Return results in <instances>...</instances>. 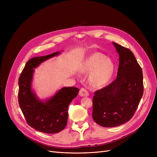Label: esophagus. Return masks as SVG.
<instances>
[{
  "instance_id": "esophagus-1",
  "label": "esophagus",
  "mask_w": 157,
  "mask_h": 157,
  "mask_svg": "<svg viewBox=\"0 0 157 157\" xmlns=\"http://www.w3.org/2000/svg\"><path fill=\"white\" fill-rule=\"evenodd\" d=\"M79 95L80 96H89V93L88 92V90L85 88H81L79 92Z\"/></svg>"
}]
</instances>
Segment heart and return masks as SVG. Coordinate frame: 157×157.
<instances>
[{"label": "heart", "instance_id": "1", "mask_svg": "<svg viewBox=\"0 0 157 157\" xmlns=\"http://www.w3.org/2000/svg\"><path fill=\"white\" fill-rule=\"evenodd\" d=\"M80 71L90 73L88 82L93 87H101L111 79L114 72L113 61L101 53L92 54L84 61Z\"/></svg>", "mask_w": 157, "mask_h": 157}]
</instances>
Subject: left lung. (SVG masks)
Instances as JSON below:
<instances>
[{
  "label": "left lung",
  "mask_w": 157,
  "mask_h": 157,
  "mask_svg": "<svg viewBox=\"0 0 157 157\" xmlns=\"http://www.w3.org/2000/svg\"><path fill=\"white\" fill-rule=\"evenodd\" d=\"M119 55L116 79L94 92L92 117L103 127H115L129 121L144 94L143 73L132 52L113 42Z\"/></svg>",
  "instance_id": "obj_1"
}]
</instances>
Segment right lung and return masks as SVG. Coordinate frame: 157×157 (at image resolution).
Here are the masks:
<instances>
[{
    "label": "right lung",
    "instance_id": "1",
    "mask_svg": "<svg viewBox=\"0 0 157 157\" xmlns=\"http://www.w3.org/2000/svg\"><path fill=\"white\" fill-rule=\"evenodd\" d=\"M59 52L45 56L35 57L26 63L18 80V101L25 120L31 127L46 134H55L63 130L67 123V109L77 97L79 89L64 87L46 101L37 98L31 90L34 69L42 62L58 55Z\"/></svg>",
    "mask_w": 157,
    "mask_h": 157
}]
</instances>
